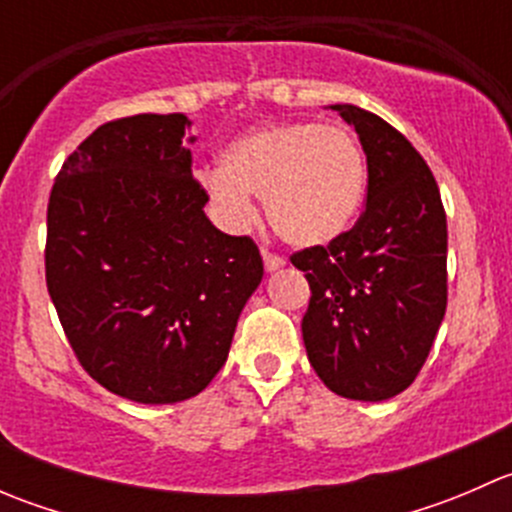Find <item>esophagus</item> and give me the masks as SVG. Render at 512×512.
Listing matches in <instances>:
<instances>
[{"label":"esophagus","instance_id":"34e87169","mask_svg":"<svg viewBox=\"0 0 512 512\" xmlns=\"http://www.w3.org/2000/svg\"><path fill=\"white\" fill-rule=\"evenodd\" d=\"M262 260H265V270L267 272H275V270H280V267H285V260H282L280 255H275V252L262 250Z\"/></svg>","mask_w":512,"mask_h":512}]
</instances>
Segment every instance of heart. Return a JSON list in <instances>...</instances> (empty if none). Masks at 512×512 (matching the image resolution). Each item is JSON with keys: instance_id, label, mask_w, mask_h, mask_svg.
<instances>
[{"instance_id": "heart-1", "label": "heart", "mask_w": 512, "mask_h": 512, "mask_svg": "<svg viewBox=\"0 0 512 512\" xmlns=\"http://www.w3.org/2000/svg\"><path fill=\"white\" fill-rule=\"evenodd\" d=\"M220 223L242 230L262 195L272 230L294 247L339 240L366 195V156L347 128L312 121L252 128L227 143L220 168L200 175Z\"/></svg>"}]
</instances>
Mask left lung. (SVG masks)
I'll use <instances>...</instances> for the list:
<instances>
[{
  "mask_svg": "<svg viewBox=\"0 0 512 512\" xmlns=\"http://www.w3.org/2000/svg\"><path fill=\"white\" fill-rule=\"evenodd\" d=\"M366 153V210L327 247L292 255L312 297L309 364L344 399L386 401L414 384L446 314L448 230L426 160L376 113L334 103Z\"/></svg>",
  "mask_w": 512,
  "mask_h": 512,
  "instance_id": "1",
  "label": "left lung"
}]
</instances>
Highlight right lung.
Segmentation results:
<instances>
[{
	"instance_id": "add662e5",
	"label": "right lung",
	"mask_w": 512,
	"mask_h": 512,
	"mask_svg": "<svg viewBox=\"0 0 512 512\" xmlns=\"http://www.w3.org/2000/svg\"><path fill=\"white\" fill-rule=\"evenodd\" d=\"M183 113L96 128L56 175L46 287L81 366L136 404L198 396L262 282L250 237L220 232L193 178Z\"/></svg>"
}]
</instances>
